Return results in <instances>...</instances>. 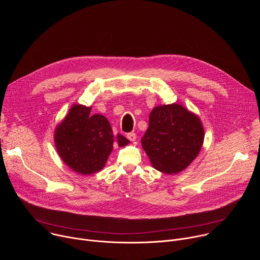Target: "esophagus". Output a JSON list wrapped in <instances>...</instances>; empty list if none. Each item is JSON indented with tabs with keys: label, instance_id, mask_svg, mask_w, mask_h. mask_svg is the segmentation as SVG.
Here are the masks:
<instances>
[{
	"label": "esophagus",
	"instance_id": "1",
	"mask_svg": "<svg viewBox=\"0 0 260 260\" xmlns=\"http://www.w3.org/2000/svg\"><path fill=\"white\" fill-rule=\"evenodd\" d=\"M126 138H127L129 141L134 142V141H136V139H137V135H136L135 133H129V134L126 135Z\"/></svg>",
	"mask_w": 260,
	"mask_h": 260
}]
</instances>
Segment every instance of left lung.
<instances>
[{
  "instance_id": "left-lung-1",
  "label": "left lung",
  "mask_w": 260,
  "mask_h": 260,
  "mask_svg": "<svg viewBox=\"0 0 260 260\" xmlns=\"http://www.w3.org/2000/svg\"><path fill=\"white\" fill-rule=\"evenodd\" d=\"M205 138L200 117L180 104L152 109L149 126L141 140L151 166L167 175L186 169L199 155Z\"/></svg>"
}]
</instances>
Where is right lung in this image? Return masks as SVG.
<instances>
[{
    "mask_svg": "<svg viewBox=\"0 0 260 260\" xmlns=\"http://www.w3.org/2000/svg\"><path fill=\"white\" fill-rule=\"evenodd\" d=\"M91 107L74 104L54 131V144L61 160L74 172L91 175L101 171L113 150L129 141L114 135L108 119L90 114Z\"/></svg>",
    "mask_w": 260,
    "mask_h": 260,
    "instance_id": "add662e5",
    "label": "right lung"
}]
</instances>
